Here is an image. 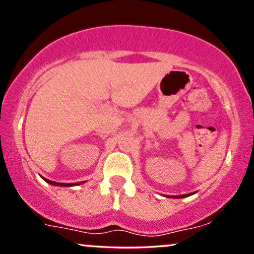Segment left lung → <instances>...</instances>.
<instances>
[{"instance_id":"8db88e82","label":"left lung","mask_w":254,"mask_h":254,"mask_svg":"<svg viewBox=\"0 0 254 254\" xmlns=\"http://www.w3.org/2000/svg\"><path fill=\"white\" fill-rule=\"evenodd\" d=\"M191 196V193H188V194H180V196H173V198H184V197H189ZM168 197V196H167Z\"/></svg>"}]
</instances>
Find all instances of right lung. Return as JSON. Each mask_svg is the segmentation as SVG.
<instances>
[{
    "instance_id": "obj_1",
    "label": "right lung",
    "mask_w": 254,
    "mask_h": 254,
    "mask_svg": "<svg viewBox=\"0 0 254 254\" xmlns=\"http://www.w3.org/2000/svg\"><path fill=\"white\" fill-rule=\"evenodd\" d=\"M43 178V177H42ZM46 183H49L50 185H55V186H63V188H71V186H76V185H81V184L86 183V182H80V183H56V182H51V180L46 179V178H43Z\"/></svg>"
}]
</instances>
